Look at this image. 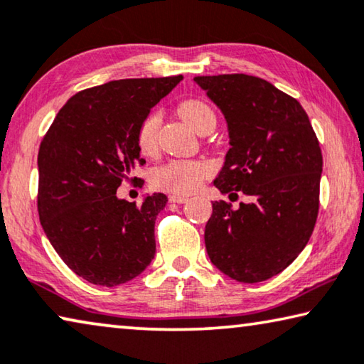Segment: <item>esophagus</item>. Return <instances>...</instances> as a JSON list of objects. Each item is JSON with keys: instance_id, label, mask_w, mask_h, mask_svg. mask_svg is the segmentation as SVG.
I'll use <instances>...</instances> for the list:
<instances>
[{"instance_id": "obj_1", "label": "esophagus", "mask_w": 364, "mask_h": 364, "mask_svg": "<svg viewBox=\"0 0 364 364\" xmlns=\"http://www.w3.org/2000/svg\"><path fill=\"white\" fill-rule=\"evenodd\" d=\"M187 200H188L187 195H171L169 197L171 203H186Z\"/></svg>"}]
</instances>
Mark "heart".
<instances>
[{
  "mask_svg": "<svg viewBox=\"0 0 364 364\" xmlns=\"http://www.w3.org/2000/svg\"><path fill=\"white\" fill-rule=\"evenodd\" d=\"M178 115L198 133H208L216 125V114L208 102L201 99H186L178 104ZM163 117L153 110L144 117L136 130V144L139 153L154 156L158 153V136ZM213 174V167L203 159H174L153 172V186L177 195L192 193L200 188L206 178Z\"/></svg>",
  "mask_w": 364,
  "mask_h": 364,
  "instance_id": "1",
  "label": "heart"
}]
</instances>
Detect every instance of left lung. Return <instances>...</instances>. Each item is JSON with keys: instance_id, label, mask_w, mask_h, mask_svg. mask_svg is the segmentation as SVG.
I'll list each match as a JSON object with an SVG mask.
<instances>
[{"instance_id": "left-lung-1", "label": "left lung", "mask_w": 364, "mask_h": 364, "mask_svg": "<svg viewBox=\"0 0 364 364\" xmlns=\"http://www.w3.org/2000/svg\"><path fill=\"white\" fill-rule=\"evenodd\" d=\"M225 114L229 148L215 187L250 198L215 201L205 245L216 268L242 283L278 275L298 257L318 213L322 153L298 100L257 76L193 77ZM229 195V198H231Z\"/></svg>"}]
</instances>
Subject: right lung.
Segmentation results:
<instances>
[{
  "instance_id": "1",
  "label": "right lung",
  "mask_w": 364,
  "mask_h": 364,
  "mask_svg": "<svg viewBox=\"0 0 364 364\" xmlns=\"http://www.w3.org/2000/svg\"><path fill=\"white\" fill-rule=\"evenodd\" d=\"M182 75L117 80L75 94L55 117L38 149L37 210L61 260L77 277L117 287L138 277L154 259V221L167 197L141 206L117 197L146 161L136 130Z\"/></svg>"
}]
</instances>
